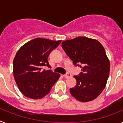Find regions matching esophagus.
Returning a JSON list of instances; mask_svg holds the SVG:
<instances>
[{
  "mask_svg": "<svg viewBox=\"0 0 123 123\" xmlns=\"http://www.w3.org/2000/svg\"><path fill=\"white\" fill-rule=\"evenodd\" d=\"M63 76L65 78H69V77H71V74L70 73H67V74H65L63 75Z\"/></svg>",
  "mask_w": 123,
  "mask_h": 123,
  "instance_id": "1",
  "label": "esophagus"
}]
</instances>
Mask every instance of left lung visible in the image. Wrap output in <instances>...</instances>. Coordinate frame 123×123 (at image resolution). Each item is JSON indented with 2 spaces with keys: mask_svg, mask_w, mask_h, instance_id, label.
<instances>
[{
  "mask_svg": "<svg viewBox=\"0 0 123 123\" xmlns=\"http://www.w3.org/2000/svg\"><path fill=\"white\" fill-rule=\"evenodd\" d=\"M62 47L74 65L82 70L74 76L77 83L69 90L71 94L82 102L96 98L106 86L110 68L104 47L97 40L82 36L63 41Z\"/></svg>",
  "mask_w": 123,
  "mask_h": 123,
  "instance_id": "obj_1",
  "label": "left lung"
}]
</instances>
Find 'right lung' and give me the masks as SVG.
Returning a JSON list of instances; mask_svg holds the SVG:
<instances>
[{
  "instance_id": "1",
  "label": "right lung",
  "mask_w": 123,
  "mask_h": 123,
  "mask_svg": "<svg viewBox=\"0 0 123 123\" xmlns=\"http://www.w3.org/2000/svg\"><path fill=\"white\" fill-rule=\"evenodd\" d=\"M62 41L36 38L24 44L13 60V76L19 91L25 96L40 99L49 94L60 78L50 69L49 55Z\"/></svg>"
}]
</instances>
